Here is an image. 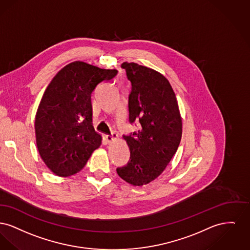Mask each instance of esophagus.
I'll return each mask as SVG.
<instances>
[{
	"label": "esophagus",
	"instance_id": "34e87169",
	"mask_svg": "<svg viewBox=\"0 0 250 250\" xmlns=\"http://www.w3.org/2000/svg\"><path fill=\"white\" fill-rule=\"evenodd\" d=\"M117 137H118V135H117L116 133H112L111 135H106V142H107V143H109V144H111L113 141H115V140L117 139Z\"/></svg>",
	"mask_w": 250,
	"mask_h": 250
}]
</instances>
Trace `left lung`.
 Wrapping results in <instances>:
<instances>
[{"mask_svg": "<svg viewBox=\"0 0 250 250\" xmlns=\"http://www.w3.org/2000/svg\"><path fill=\"white\" fill-rule=\"evenodd\" d=\"M131 83L129 121L141 129L123 138L131 151L128 164L118 167L119 177L134 186L149 184L166 169L181 142L183 123L176 95L168 80L136 63H123Z\"/></svg>", "mask_w": 250, "mask_h": 250, "instance_id": "obj_1", "label": "left lung"}]
</instances>
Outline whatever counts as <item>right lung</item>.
Instances as JSON below:
<instances>
[{"label":"right lung","mask_w":250,"mask_h":250,"mask_svg":"<svg viewBox=\"0 0 250 250\" xmlns=\"http://www.w3.org/2000/svg\"><path fill=\"white\" fill-rule=\"evenodd\" d=\"M117 69L75 61L52 80L41 99L35 121L36 140L45 165L55 175L68 177L82 170L102 136L92 125L91 94L113 79Z\"/></svg>","instance_id":"right-lung-1"}]
</instances>
